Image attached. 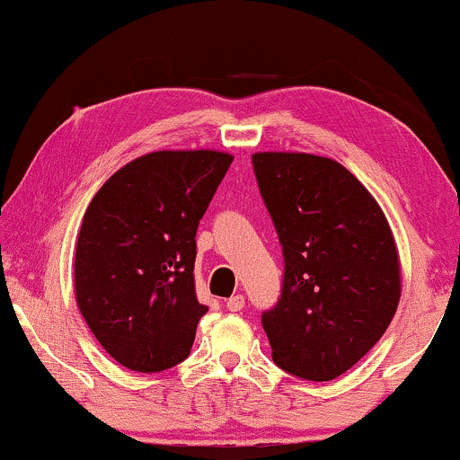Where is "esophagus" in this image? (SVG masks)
Wrapping results in <instances>:
<instances>
[{"label":"esophagus","instance_id":"obj_1","mask_svg":"<svg viewBox=\"0 0 460 460\" xmlns=\"http://www.w3.org/2000/svg\"><path fill=\"white\" fill-rule=\"evenodd\" d=\"M243 305H246V299H243V295H234V297L226 299V310H229V312H240Z\"/></svg>","mask_w":460,"mask_h":460}]
</instances>
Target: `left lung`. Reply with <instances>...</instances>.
<instances>
[{
    "label": "left lung",
    "mask_w": 460,
    "mask_h": 460,
    "mask_svg": "<svg viewBox=\"0 0 460 460\" xmlns=\"http://www.w3.org/2000/svg\"><path fill=\"white\" fill-rule=\"evenodd\" d=\"M252 165L284 252L282 297L263 314L271 358L304 380H333L376 346L397 312L391 225L333 159L254 153Z\"/></svg>",
    "instance_id": "obj_1"
}]
</instances>
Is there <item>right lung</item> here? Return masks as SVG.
I'll return each mask as SVG.
<instances>
[{
	"label": "right lung",
	"instance_id": "add662e5",
	"mask_svg": "<svg viewBox=\"0 0 460 460\" xmlns=\"http://www.w3.org/2000/svg\"><path fill=\"white\" fill-rule=\"evenodd\" d=\"M234 156L155 150L112 173L80 225L74 293L110 357L139 374L189 357L208 307L195 293V234Z\"/></svg>",
	"mask_w": 460,
	"mask_h": 460
}]
</instances>
